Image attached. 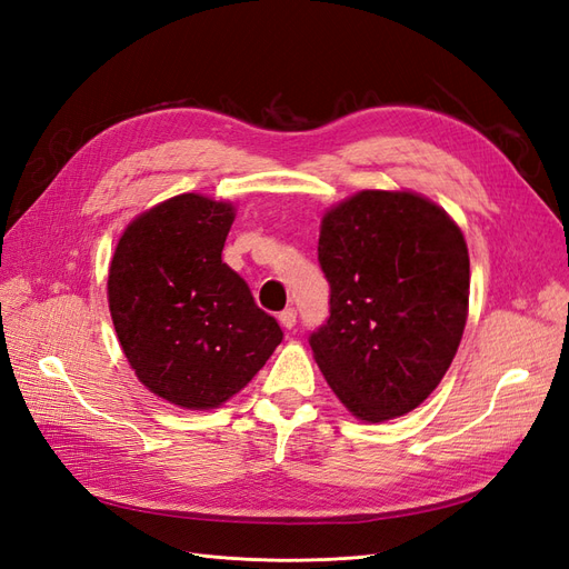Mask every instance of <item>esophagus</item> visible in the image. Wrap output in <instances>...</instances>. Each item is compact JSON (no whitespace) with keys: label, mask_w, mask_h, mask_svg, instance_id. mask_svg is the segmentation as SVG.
I'll return each instance as SVG.
<instances>
[{"label":"esophagus","mask_w":569,"mask_h":569,"mask_svg":"<svg viewBox=\"0 0 569 569\" xmlns=\"http://www.w3.org/2000/svg\"><path fill=\"white\" fill-rule=\"evenodd\" d=\"M278 320H280L284 330H291V327L297 325V311H295V308H284V311L278 316Z\"/></svg>","instance_id":"obj_1"}]
</instances>
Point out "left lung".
<instances>
[{
  "instance_id": "left-lung-1",
  "label": "left lung",
  "mask_w": 569,
  "mask_h": 569,
  "mask_svg": "<svg viewBox=\"0 0 569 569\" xmlns=\"http://www.w3.org/2000/svg\"><path fill=\"white\" fill-rule=\"evenodd\" d=\"M318 261L330 318L308 343L327 385L366 422L406 416L441 382L468 320L460 228L420 194L363 189L325 213Z\"/></svg>"
}]
</instances>
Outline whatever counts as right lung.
I'll return each mask as SVG.
<instances>
[{
  "label": "right lung",
  "mask_w": 569,
  "mask_h": 569,
  "mask_svg": "<svg viewBox=\"0 0 569 569\" xmlns=\"http://www.w3.org/2000/svg\"><path fill=\"white\" fill-rule=\"evenodd\" d=\"M232 220V203L180 194L137 216L111 258L120 347L137 380L180 408L226 403L282 341L278 320L222 263Z\"/></svg>",
  "instance_id": "obj_1"
}]
</instances>
